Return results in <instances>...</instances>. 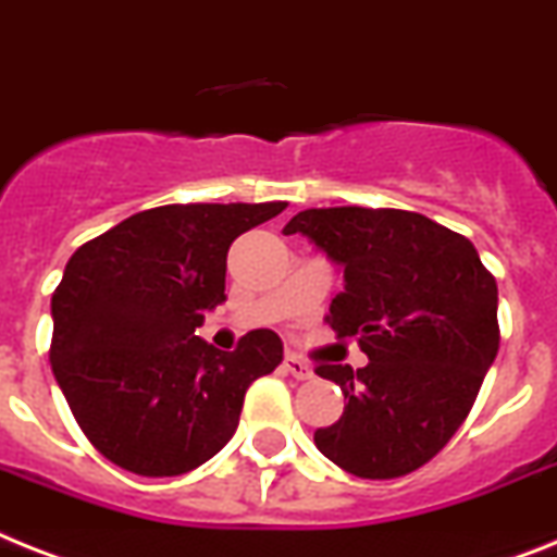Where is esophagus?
<instances>
[{"instance_id":"1","label":"esophagus","mask_w":557,"mask_h":557,"mask_svg":"<svg viewBox=\"0 0 557 557\" xmlns=\"http://www.w3.org/2000/svg\"><path fill=\"white\" fill-rule=\"evenodd\" d=\"M283 368H286V373H292L294 380H311V376H314V368L308 366V362H302L300 357H294V354H288V357L283 359Z\"/></svg>"}]
</instances>
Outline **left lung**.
I'll return each instance as SVG.
<instances>
[{
    "mask_svg": "<svg viewBox=\"0 0 557 557\" xmlns=\"http://www.w3.org/2000/svg\"><path fill=\"white\" fill-rule=\"evenodd\" d=\"M283 235L343 269L325 320L368 357L357 371L317 368L348 405L314 445L359 479L413 473L461 428L498 354L495 277L467 237L401 209H306Z\"/></svg>",
    "mask_w": 557,
    "mask_h": 557,
    "instance_id": "obj_1",
    "label": "left lung"
}]
</instances>
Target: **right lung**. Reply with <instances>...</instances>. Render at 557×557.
Wrapping results in <instances>:
<instances>
[{"mask_svg": "<svg viewBox=\"0 0 557 557\" xmlns=\"http://www.w3.org/2000/svg\"><path fill=\"white\" fill-rule=\"evenodd\" d=\"M283 209H147L70 257L50 302V366L84 436L112 465L181 475L235 436L243 396L283 362V343L257 329L218 350L195 329L226 300L228 246Z\"/></svg>", "mask_w": 557, "mask_h": 557, "instance_id": "add662e5", "label": "right lung"}]
</instances>
